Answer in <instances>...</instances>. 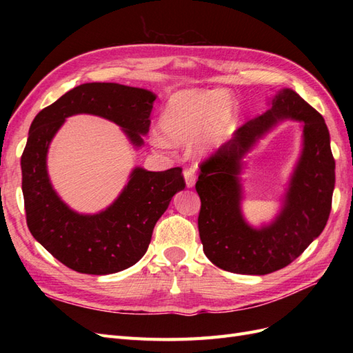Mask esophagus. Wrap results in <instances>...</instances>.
<instances>
[{
    "label": "esophagus",
    "instance_id": "1",
    "mask_svg": "<svg viewBox=\"0 0 353 353\" xmlns=\"http://www.w3.org/2000/svg\"><path fill=\"white\" fill-rule=\"evenodd\" d=\"M184 178H185L187 187H193V185L196 184V178H197L196 170H194L193 168H187V169L184 170Z\"/></svg>",
    "mask_w": 353,
    "mask_h": 353
}]
</instances>
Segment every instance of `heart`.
<instances>
[{
    "mask_svg": "<svg viewBox=\"0 0 353 353\" xmlns=\"http://www.w3.org/2000/svg\"><path fill=\"white\" fill-rule=\"evenodd\" d=\"M236 119V104L227 92L216 90H190L175 94L169 100L160 119V126L170 140L191 141L200 134L201 147L219 144L230 132ZM154 144L168 147L163 138L156 137Z\"/></svg>",
    "mask_w": 353,
    "mask_h": 353,
    "instance_id": "obj_1",
    "label": "heart"
}]
</instances>
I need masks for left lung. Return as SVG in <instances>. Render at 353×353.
Instances as JSON below:
<instances>
[{
	"instance_id": "8db88e82",
	"label": "left lung",
	"mask_w": 353,
	"mask_h": 353,
	"mask_svg": "<svg viewBox=\"0 0 353 353\" xmlns=\"http://www.w3.org/2000/svg\"><path fill=\"white\" fill-rule=\"evenodd\" d=\"M284 117L304 122L305 148L282 215L253 230L239 213V159L259 136ZM336 162L327 125L292 90L275 95L271 110L243 123L232 140L200 163L199 232L208 259L223 271L265 275L290 265L323 232L331 212Z\"/></svg>"
}]
</instances>
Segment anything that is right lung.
<instances>
[{
	"label": "right lung",
	"instance_id": "add662e5",
	"mask_svg": "<svg viewBox=\"0 0 353 353\" xmlns=\"http://www.w3.org/2000/svg\"><path fill=\"white\" fill-rule=\"evenodd\" d=\"M154 94L119 83H82L42 109L30 125L22 154V191L32 236L68 268L91 275L114 274L140 261L153 228L176 191L185 188L183 168L150 172L137 168L123 193L97 215H79L51 188L46 157L48 144L68 116L99 114L122 126L143 144L150 126Z\"/></svg>",
	"mask_w": 353,
	"mask_h": 353
}]
</instances>
